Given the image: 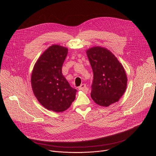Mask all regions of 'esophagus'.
Masks as SVG:
<instances>
[{"label":"esophagus","mask_w":156,"mask_h":156,"mask_svg":"<svg viewBox=\"0 0 156 156\" xmlns=\"http://www.w3.org/2000/svg\"><path fill=\"white\" fill-rule=\"evenodd\" d=\"M79 90H85V91H87L88 90V89L86 86V85L85 84V83H82V84H81L79 87Z\"/></svg>","instance_id":"obj_1"}]
</instances>
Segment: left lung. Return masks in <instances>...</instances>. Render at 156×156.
Instances as JSON below:
<instances>
[{
	"label": "left lung",
	"instance_id": "1",
	"mask_svg": "<svg viewBox=\"0 0 156 156\" xmlns=\"http://www.w3.org/2000/svg\"><path fill=\"white\" fill-rule=\"evenodd\" d=\"M94 78L90 96L97 104L107 107L117 102L126 91L127 78L122 64L105 48L87 51Z\"/></svg>",
	"mask_w": 156,
	"mask_h": 156
}]
</instances>
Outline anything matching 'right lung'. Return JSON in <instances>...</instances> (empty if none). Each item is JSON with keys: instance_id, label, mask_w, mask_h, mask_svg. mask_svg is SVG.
I'll return each mask as SVG.
<instances>
[{"instance_id": "obj_1", "label": "right lung", "mask_w": 156, "mask_h": 156, "mask_svg": "<svg viewBox=\"0 0 156 156\" xmlns=\"http://www.w3.org/2000/svg\"><path fill=\"white\" fill-rule=\"evenodd\" d=\"M67 53L66 47H49L35 63L31 76L32 88L38 101L47 109L56 112L67 110L77 92L62 73Z\"/></svg>"}]
</instances>
